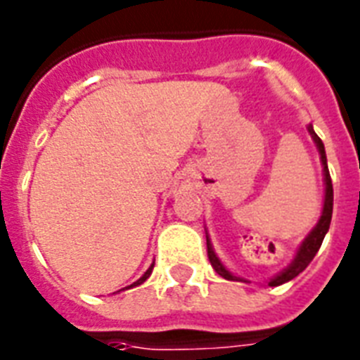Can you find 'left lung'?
Masks as SVG:
<instances>
[{"instance_id": "1", "label": "left lung", "mask_w": 360, "mask_h": 360, "mask_svg": "<svg viewBox=\"0 0 360 360\" xmlns=\"http://www.w3.org/2000/svg\"><path fill=\"white\" fill-rule=\"evenodd\" d=\"M310 130V134H312L314 141H316V146L319 149V155H321V162H323V174H325V203H323V213H321V219H319L318 226L310 231V236L307 239L302 240L301 248L297 250V256L293 259L290 267L282 271L278 276H274L269 285H280L284 284V282H290L291 278H295L297 274L302 273L304 269L308 267V263L312 262L314 256H316V252L319 250V246L323 243V237L325 233L329 231V226H330V219H333V181H330V175H329V168H327V157H325V147H323V141L319 140V136L314 132L312 127H308ZM207 256H209V262L213 265V269L217 273L222 276V278H228V280H239L237 276L228 271V269L219 262V257L214 256L213 248L209 245V239H207Z\"/></svg>"}]
</instances>
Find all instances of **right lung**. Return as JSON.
Masks as SVG:
<instances>
[{"instance_id":"add662e5","label":"right lung","mask_w":360,"mask_h":360,"mask_svg":"<svg viewBox=\"0 0 360 360\" xmlns=\"http://www.w3.org/2000/svg\"><path fill=\"white\" fill-rule=\"evenodd\" d=\"M153 265H155V263H153ZM153 265H151V267H149V269H147V271H146V274H143V276H141L140 280H136L134 284H132V285H129V288H134V285H140V284H143V282H146V280L149 278V274L153 273Z\"/></svg>"}]
</instances>
